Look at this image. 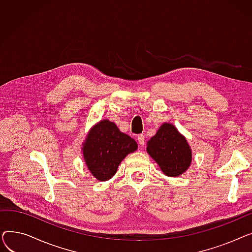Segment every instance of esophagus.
<instances>
[{
  "label": "esophagus",
  "mask_w": 252,
  "mask_h": 252,
  "mask_svg": "<svg viewBox=\"0 0 252 252\" xmlns=\"http://www.w3.org/2000/svg\"><path fill=\"white\" fill-rule=\"evenodd\" d=\"M138 143L141 147H143L145 145V136L144 135H139L138 136Z\"/></svg>",
  "instance_id": "obj_1"
}]
</instances>
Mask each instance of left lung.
Here are the masks:
<instances>
[{"mask_svg":"<svg viewBox=\"0 0 252 252\" xmlns=\"http://www.w3.org/2000/svg\"><path fill=\"white\" fill-rule=\"evenodd\" d=\"M147 152L168 177L182 175L192 161L187 140L170 124L162 125L149 140Z\"/></svg>","mask_w":252,"mask_h":252,"instance_id":"obj_1","label":"left lung"}]
</instances>
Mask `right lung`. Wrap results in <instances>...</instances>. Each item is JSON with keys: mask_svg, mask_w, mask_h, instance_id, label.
I'll return each instance as SVG.
<instances>
[{"mask_svg": "<svg viewBox=\"0 0 252 252\" xmlns=\"http://www.w3.org/2000/svg\"><path fill=\"white\" fill-rule=\"evenodd\" d=\"M137 148L133 138L122 133L113 123L102 121L90 131L83 152L92 175L99 181H108L124 158Z\"/></svg>", "mask_w": 252, "mask_h": 252, "instance_id": "obj_1", "label": "right lung"}]
</instances>
